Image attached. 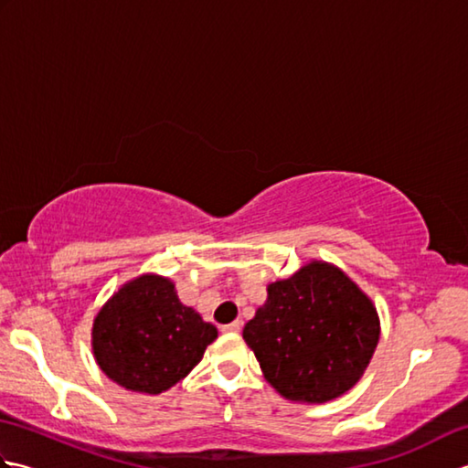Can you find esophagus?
<instances>
[{"mask_svg":"<svg viewBox=\"0 0 468 468\" xmlns=\"http://www.w3.org/2000/svg\"><path fill=\"white\" fill-rule=\"evenodd\" d=\"M239 330H241V322H239V320L221 325V332H225V334H237Z\"/></svg>","mask_w":468,"mask_h":468,"instance_id":"esophagus-1","label":"esophagus"}]
</instances>
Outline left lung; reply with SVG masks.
Masks as SVG:
<instances>
[{
	"instance_id": "obj_1",
	"label": "left lung",
	"mask_w": 468,
	"mask_h": 468,
	"mask_svg": "<svg viewBox=\"0 0 468 468\" xmlns=\"http://www.w3.org/2000/svg\"><path fill=\"white\" fill-rule=\"evenodd\" d=\"M380 337L372 302L335 267L314 261L267 287L243 340L277 392L325 402L360 380Z\"/></svg>"
}]
</instances>
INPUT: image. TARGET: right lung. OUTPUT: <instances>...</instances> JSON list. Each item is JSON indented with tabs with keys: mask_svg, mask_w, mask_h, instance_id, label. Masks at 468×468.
Instances as JSON below:
<instances>
[{
	"mask_svg": "<svg viewBox=\"0 0 468 468\" xmlns=\"http://www.w3.org/2000/svg\"><path fill=\"white\" fill-rule=\"evenodd\" d=\"M217 327L175 293V285L143 275L112 295L92 327L102 372L126 390L161 394L201 362Z\"/></svg>",
	"mask_w": 468,
	"mask_h": 468,
	"instance_id": "add662e5",
	"label": "right lung"
}]
</instances>
